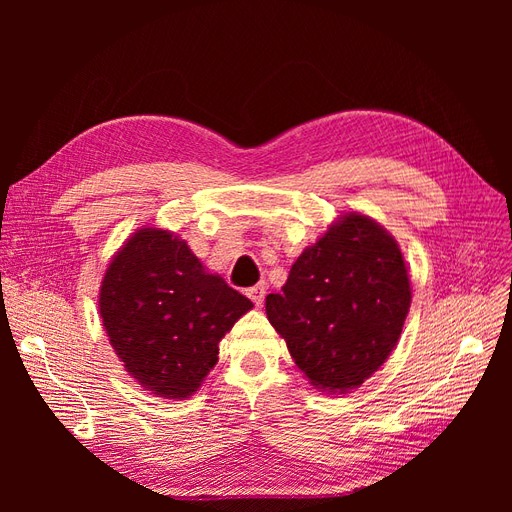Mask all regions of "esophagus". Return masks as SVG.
Wrapping results in <instances>:
<instances>
[{"mask_svg": "<svg viewBox=\"0 0 512 512\" xmlns=\"http://www.w3.org/2000/svg\"><path fill=\"white\" fill-rule=\"evenodd\" d=\"M265 294H267L265 284H258V286L247 288V297H250V299L254 301V305H256V307H260V305H262V301H265Z\"/></svg>", "mask_w": 512, "mask_h": 512, "instance_id": "esophagus-1", "label": "esophagus"}]
</instances>
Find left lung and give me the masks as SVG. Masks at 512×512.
Instances as JSON below:
<instances>
[{
	"label": "left lung",
	"instance_id": "1",
	"mask_svg": "<svg viewBox=\"0 0 512 512\" xmlns=\"http://www.w3.org/2000/svg\"><path fill=\"white\" fill-rule=\"evenodd\" d=\"M412 301L393 235L350 211L303 250L267 318L316 389L348 393L389 359Z\"/></svg>",
	"mask_w": 512,
	"mask_h": 512
}]
</instances>
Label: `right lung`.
Here are the masks:
<instances>
[{"instance_id":"1","label":"right lung","mask_w":512,"mask_h":512,"mask_svg":"<svg viewBox=\"0 0 512 512\" xmlns=\"http://www.w3.org/2000/svg\"><path fill=\"white\" fill-rule=\"evenodd\" d=\"M100 316L113 350L145 391L194 395L218 363L222 337L254 303L205 271L183 239L141 228L119 247L100 286Z\"/></svg>"}]
</instances>
